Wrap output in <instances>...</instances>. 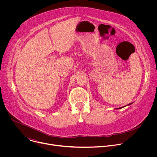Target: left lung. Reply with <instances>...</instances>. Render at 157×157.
Here are the masks:
<instances>
[{
    "label": "left lung",
    "instance_id": "1",
    "mask_svg": "<svg viewBox=\"0 0 157 157\" xmlns=\"http://www.w3.org/2000/svg\"><path fill=\"white\" fill-rule=\"evenodd\" d=\"M133 102H131V103H130V104H127V105H130V104H132ZM126 105V106H127ZM125 106H123V107H119V108H117V109H122V108H123V107H124Z\"/></svg>",
    "mask_w": 157,
    "mask_h": 157
}]
</instances>
